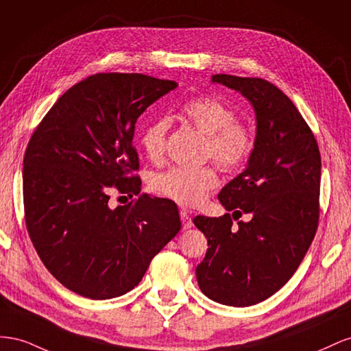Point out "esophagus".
<instances>
[{
    "label": "esophagus",
    "mask_w": 351,
    "mask_h": 351,
    "mask_svg": "<svg viewBox=\"0 0 351 351\" xmlns=\"http://www.w3.org/2000/svg\"><path fill=\"white\" fill-rule=\"evenodd\" d=\"M181 220H182V229H189L193 228V220H191V216L188 215V212H185V210H181Z\"/></svg>",
    "instance_id": "1"
}]
</instances>
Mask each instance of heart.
<instances>
[{
    "instance_id": "heart-1",
    "label": "heart",
    "mask_w": 351,
    "mask_h": 351,
    "mask_svg": "<svg viewBox=\"0 0 351 351\" xmlns=\"http://www.w3.org/2000/svg\"><path fill=\"white\" fill-rule=\"evenodd\" d=\"M182 112L188 122L206 135L204 154L220 167L235 169L252 154L253 132L235 122V112L222 101L213 97H197L184 106ZM169 126L170 120L162 116L147 123L139 134V144L152 162H158L165 154ZM217 184L216 170L210 166L170 167L153 178V189L158 195L184 207L202 204Z\"/></svg>"
}]
</instances>
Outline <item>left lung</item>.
I'll use <instances>...</instances> for the list:
<instances>
[{"mask_svg":"<svg viewBox=\"0 0 351 351\" xmlns=\"http://www.w3.org/2000/svg\"><path fill=\"white\" fill-rule=\"evenodd\" d=\"M212 84L234 89L254 110L247 166L217 195L234 219H250L238 228L229 213L194 219L208 244L195 275L210 300L247 307L274 295L304 258L317 228L322 165L312 131L281 89L231 75H215Z\"/></svg>","mask_w":351,"mask_h":351,"instance_id":"1","label":"left lung"}]
</instances>
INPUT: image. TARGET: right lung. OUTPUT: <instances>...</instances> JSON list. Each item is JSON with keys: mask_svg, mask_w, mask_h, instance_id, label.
Here are the masks:
<instances>
[{"mask_svg": "<svg viewBox=\"0 0 351 351\" xmlns=\"http://www.w3.org/2000/svg\"><path fill=\"white\" fill-rule=\"evenodd\" d=\"M178 86L141 73L93 75L60 97L34 132L23 160L26 228L38 256L70 291L123 295L181 231L175 203L143 194L108 206L112 188L139 194L132 145L145 110Z\"/></svg>", "mask_w": 351, "mask_h": 351, "instance_id": "right-lung-1", "label": "right lung"}]
</instances>
